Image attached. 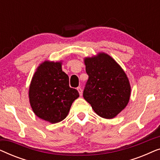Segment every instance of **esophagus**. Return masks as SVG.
<instances>
[{"label": "esophagus", "mask_w": 160, "mask_h": 160, "mask_svg": "<svg viewBox=\"0 0 160 160\" xmlns=\"http://www.w3.org/2000/svg\"><path fill=\"white\" fill-rule=\"evenodd\" d=\"M77 90L78 92V93H79L80 96H82V88H81V87H78Z\"/></svg>", "instance_id": "esophagus-1"}]
</instances>
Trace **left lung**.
I'll use <instances>...</instances> for the list:
<instances>
[{
    "label": "left lung",
    "instance_id": "obj_1",
    "mask_svg": "<svg viewBox=\"0 0 160 160\" xmlns=\"http://www.w3.org/2000/svg\"><path fill=\"white\" fill-rule=\"evenodd\" d=\"M89 76L83 97L95 112L105 119H112L128 105L130 85L127 75L113 59L105 53L84 60Z\"/></svg>",
    "mask_w": 160,
    "mask_h": 160
}]
</instances>
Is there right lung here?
Segmentation results:
<instances>
[{
    "label": "right lung",
    "mask_w": 160,
    "mask_h": 160,
    "mask_svg": "<svg viewBox=\"0 0 160 160\" xmlns=\"http://www.w3.org/2000/svg\"><path fill=\"white\" fill-rule=\"evenodd\" d=\"M78 92L69 86V78L61 62L45 61L40 65L29 89L30 102L37 117L54 124L67 117Z\"/></svg>",
    "instance_id": "obj_1"
}]
</instances>
